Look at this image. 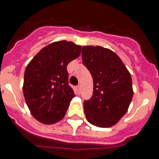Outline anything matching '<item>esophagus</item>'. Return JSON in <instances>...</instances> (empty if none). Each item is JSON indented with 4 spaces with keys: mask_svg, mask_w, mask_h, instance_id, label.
I'll return each instance as SVG.
<instances>
[{
    "mask_svg": "<svg viewBox=\"0 0 159 159\" xmlns=\"http://www.w3.org/2000/svg\"><path fill=\"white\" fill-rule=\"evenodd\" d=\"M76 90H77L78 94H80V93H81V86H80V85H78V86L76 87Z\"/></svg>",
    "mask_w": 159,
    "mask_h": 159,
    "instance_id": "esophagus-1",
    "label": "esophagus"
}]
</instances>
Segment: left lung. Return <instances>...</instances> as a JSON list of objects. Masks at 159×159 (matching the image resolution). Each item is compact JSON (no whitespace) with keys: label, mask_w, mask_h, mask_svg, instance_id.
<instances>
[{"label":"left lung","mask_w":159,"mask_h":159,"mask_svg":"<svg viewBox=\"0 0 159 159\" xmlns=\"http://www.w3.org/2000/svg\"><path fill=\"white\" fill-rule=\"evenodd\" d=\"M81 55L93 80V96L84 102L86 119L98 127L113 126L127 112L133 98L130 74L109 49L87 45L82 47Z\"/></svg>","instance_id":"left-lung-1"}]
</instances>
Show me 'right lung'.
<instances>
[{
	"mask_svg": "<svg viewBox=\"0 0 159 159\" xmlns=\"http://www.w3.org/2000/svg\"><path fill=\"white\" fill-rule=\"evenodd\" d=\"M72 41H55L44 47L26 66L23 93L32 115L43 124H54L66 115L75 97L69 85L67 65L81 54Z\"/></svg>",
	"mask_w": 159,
	"mask_h": 159,
	"instance_id": "right-lung-1",
	"label": "right lung"
}]
</instances>
